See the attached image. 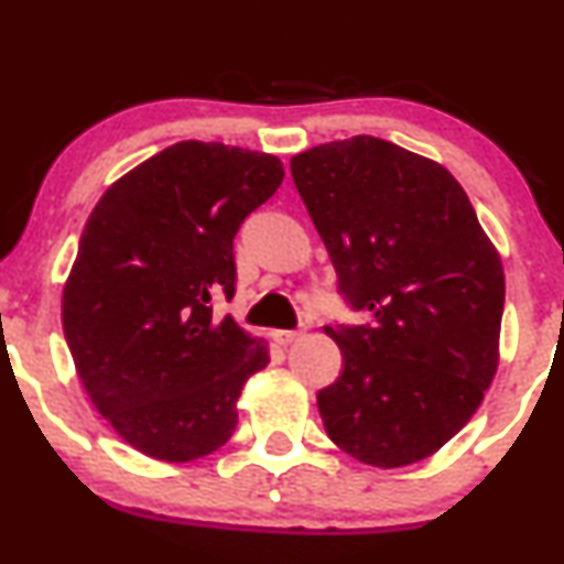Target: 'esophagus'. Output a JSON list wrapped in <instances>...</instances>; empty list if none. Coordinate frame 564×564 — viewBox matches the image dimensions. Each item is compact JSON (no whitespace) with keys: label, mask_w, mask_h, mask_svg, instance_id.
Here are the masks:
<instances>
[{"label":"esophagus","mask_w":564,"mask_h":564,"mask_svg":"<svg viewBox=\"0 0 564 564\" xmlns=\"http://www.w3.org/2000/svg\"><path fill=\"white\" fill-rule=\"evenodd\" d=\"M302 336V332H273V339L278 341V345H291V341H296Z\"/></svg>","instance_id":"esophagus-1"}]
</instances>
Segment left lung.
Masks as SVG:
<instances>
[{"label": "left lung", "mask_w": 564, "mask_h": 564, "mask_svg": "<svg viewBox=\"0 0 564 564\" xmlns=\"http://www.w3.org/2000/svg\"><path fill=\"white\" fill-rule=\"evenodd\" d=\"M291 177L366 326H326L345 355L318 392L328 437L394 469L443 448L498 368L503 268L467 193L437 161L358 134L291 159Z\"/></svg>", "instance_id": "obj_1"}]
</instances>
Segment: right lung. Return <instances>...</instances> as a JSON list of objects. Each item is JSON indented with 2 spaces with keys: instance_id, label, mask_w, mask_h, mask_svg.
Returning <instances> with one entry per match:
<instances>
[{
  "instance_id": "obj_1",
  "label": "right lung",
  "mask_w": 564,
  "mask_h": 564,
  "mask_svg": "<svg viewBox=\"0 0 564 564\" xmlns=\"http://www.w3.org/2000/svg\"><path fill=\"white\" fill-rule=\"evenodd\" d=\"M283 183L281 159L183 140L102 193L63 289V334L100 416L183 464L225 445L246 379L270 364L215 302L236 294L232 238Z\"/></svg>"
}]
</instances>
